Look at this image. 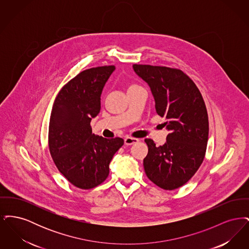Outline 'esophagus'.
<instances>
[{
    "mask_svg": "<svg viewBox=\"0 0 249 249\" xmlns=\"http://www.w3.org/2000/svg\"><path fill=\"white\" fill-rule=\"evenodd\" d=\"M138 141H139L138 139L132 138V137H126L124 139V142H125L126 145H131V144H133V143H135V142H137Z\"/></svg>",
    "mask_w": 249,
    "mask_h": 249,
    "instance_id": "1",
    "label": "esophagus"
}]
</instances>
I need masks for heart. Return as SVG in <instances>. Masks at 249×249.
I'll return each instance as SVG.
<instances>
[{"label":"heart","instance_id":"obj_1","mask_svg":"<svg viewBox=\"0 0 249 249\" xmlns=\"http://www.w3.org/2000/svg\"><path fill=\"white\" fill-rule=\"evenodd\" d=\"M131 87H133V86H131Z\"/></svg>","mask_w":249,"mask_h":249}]
</instances>
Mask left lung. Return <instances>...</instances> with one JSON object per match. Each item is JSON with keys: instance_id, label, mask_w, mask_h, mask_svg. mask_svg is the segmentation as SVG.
<instances>
[{"instance_id": "1", "label": "left lung", "mask_w": 249, "mask_h": 249, "mask_svg": "<svg viewBox=\"0 0 249 249\" xmlns=\"http://www.w3.org/2000/svg\"><path fill=\"white\" fill-rule=\"evenodd\" d=\"M133 70L148 84L159 116L170 131L163 145L145 139L148 153L143 159L146 177L158 187L173 190L186 184L204 159L209 122L201 92L181 70L133 64Z\"/></svg>"}]
</instances>
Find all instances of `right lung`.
I'll return each instance as SVG.
<instances>
[{
  "label": "right lung",
  "mask_w": 249,
  "mask_h": 249,
  "mask_svg": "<svg viewBox=\"0 0 249 249\" xmlns=\"http://www.w3.org/2000/svg\"><path fill=\"white\" fill-rule=\"evenodd\" d=\"M114 65L79 72L64 85L52 107L48 146L58 170L74 187L90 190L109 175L113 156L124 140L92 133L90 121L101 110V94Z\"/></svg>",
  "instance_id": "right-lung-1"
}]
</instances>
